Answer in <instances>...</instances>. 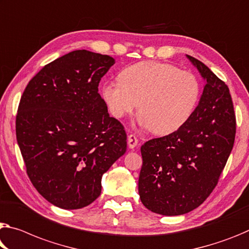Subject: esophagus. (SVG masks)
Listing matches in <instances>:
<instances>
[{
  "label": "esophagus",
  "mask_w": 249,
  "mask_h": 249,
  "mask_svg": "<svg viewBox=\"0 0 249 249\" xmlns=\"http://www.w3.org/2000/svg\"><path fill=\"white\" fill-rule=\"evenodd\" d=\"M127 143H128V147L129 148L136 147L137 144H139V140H137L136 135H134V134H129L128 139H127Z\"/></svg>",
  "instance_id": "34e87169"
}]
</instances>
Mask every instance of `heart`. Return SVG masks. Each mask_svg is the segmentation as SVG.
<instances>
[{"instance_id":"b5f03b06","label":"heart","mask_w":249,"mask_h":249,"mask_svg":"<svg viewBox=\"0 0 249 249\" xmlns=\"http://www.w3.org/2000/svg\"><path fill=\"white\" fill-rule=\"evenodd\" d=\"M120 81L102 85L101 94L115 118H123L139 106V123L159 135L178 131L191 120L202 95L195 74L156 61L126 66Z\"/></svg>"}]
</instances>
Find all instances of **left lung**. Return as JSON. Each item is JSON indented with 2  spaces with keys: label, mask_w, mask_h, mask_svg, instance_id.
Returning a JSON list of instances; mask_svg holds the SVG:
<instances>
[{
  "label": "left lung",
  "mask_w": 249,
  "mask_h": 249,
  "mask_svg": "<svg viewBox=\"0 0 249 249\" xmlns=\"http://www.w3.org/2000/svg\"><path fill=\"white\" fill-rule=\"evenodd\" d=\"M206 81L196 110L178 131L142 145L139 194L147 210L165 216L195 210L214 191L232 149L236 117L228 86L187 55Z\"/></svg>",
  "instance_id": "obj_1"
}]
</instances>
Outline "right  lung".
<instances>
[{"label":"right lung","instance_id":"right-lung-1","mask_svg":"<svg viewBox=\"0 0 249 249\" xmlns=\"http://www.w3.org/2000/svg\"><path fill=\"white\" fill-rule=\"evenodd\" d=\"M77 50L46 64L29 82L17 114V140L33 186L63 210L93 203L102 176L126 152V132L98 94L114 65Z\"/></svg>","mask_w":249,"mask_h":249}]
</instances>
